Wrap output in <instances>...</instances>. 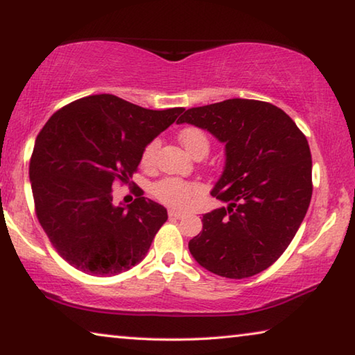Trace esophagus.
<instances>
[{
  "label": "esophagus",
  "mask_w": 355,
  "mask_h": 355,
  "mask_svg": "<svg viewBox=\"0 0 355 355\" xmlns=\"http://www.w3.org/2000/svg\"><path fill=\"white\" fill-rule=\"evenodd\" d=\"M184 216V213H182V211H175V209H169V218L171 219H180V218H183Z\"/></svg>",
  "instance_id": "obj_1"
}]
</instances>
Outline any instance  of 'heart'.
Instances as JSON below:
<instances>
[{"mask_svg":"<svg viewBox=\"0 0 355 355\" xmlns=\"http://www.w3.org/2000/svg\"><path fill=\"white\" fill-rule=\"evenodd\" d=\"M178 139L192 156L207 155L209 150V139L205 131L199 127H186L178 133ZM159 150V139L147 142L141 153V164L152 167L156 163V153ZM197 186L175 177H166L152 186V194L161 203L175 208H183L196 194Z\"/></svg>","mask_w":355,"mask_h":355,"instance_id":"1","label":"heart"}]
</instances>
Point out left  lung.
<instances>
[{
  "label": "left lung",
  "instance_id": "obj_1",
  "mask_svg": "<svg viewBox=\"0 0 355 355\" xmlns=\"http://www.w3.org/2000/svg\"><path fill=\"white\" fill-rule=\"evenodd\" d=\"M205 128L225 142V169L211 196L228 202L203 214L189 241L197 263L227 279L268 269L284 254L307 213L311 153L307 137L280 107L230 98L183 110L177 123Z\"/></svg>",
  "mask_w": 355,
  "mask_h": 355
}]
</instances>
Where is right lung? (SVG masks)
<instances>
[{
  "label": "right lung",
  "mask_w": 355,
  "mask_h": 355,
  "mask_svg": "<svg viewBox=\"0 0 355 355\" xmlns=\"http://www.w3.org/2000/svg\"><path fill=\"white\" fill-rule=\"evenodd\" d=\"M182 112L100 94L65 105L40 130L29 161L35 216L78 271L110 277L146 257L166 208L144 192L127 208L114 207L112 188L130 183L147 142Z\"/></svg>",
  "instance_id": "obj_1"
}]
</instances>
